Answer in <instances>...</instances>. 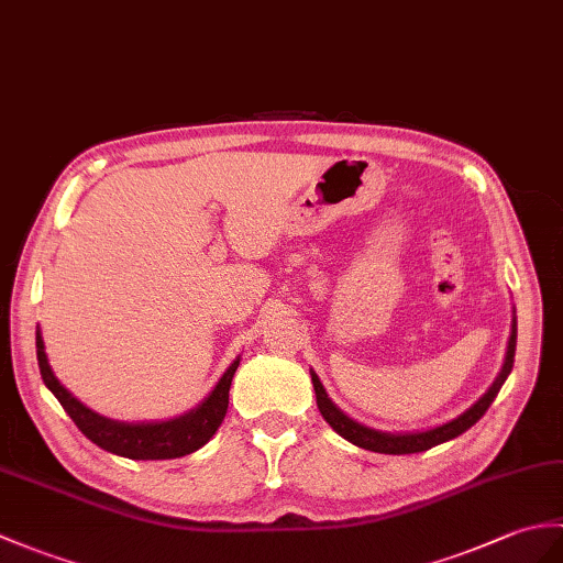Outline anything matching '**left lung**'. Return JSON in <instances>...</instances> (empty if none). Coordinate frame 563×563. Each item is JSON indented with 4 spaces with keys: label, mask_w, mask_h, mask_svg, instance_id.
<instances>
[{
    "label": "left lung",
    "mask_w": 563,
    "mask_h": 563,
    "mask_svg": "<svg viewBox=\"0 0 563 563\" xmlns=\"http://www.w3.org/2000/svg\"><path fill=\"white\" fill-rule=\"evenodd\" d=\"M516 338H518V329H516V321H514V331H511V341H508V352H506L504 369H501L499 376H496V382L489 386L487 394L473 405V408L465 410L461 417H455V420L441 424L437 429L417 431V434H384V431L362 427L360 422L350 420L347 415H343L341 410L335 408V405L329 400V396H325V390H323V386L319 382V376L311 374V384H313V390H317L319 412L323 415V420L338 431V434H341L343 439H347L350 443H355V446H360L364 451L388 453V455H405V453L429 451L431 446H437V443H443V441H451L455 437H461L463 431H467L470 427H473L479 420L482 415L487 412V408L494 402L496 394H499V390H501L506 376L511 374V369H514Z\"/></svg>",
    "instance_id": "left-lung-1"
}]
</instances>
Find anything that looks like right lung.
<instances>
[{"instance_id":"add662e5","label":"right lung","mask_w":563,"mask_h":563,"mask_svg":"<svg viewBox=\"0 0 563 563\" xmlns=\"http://www.w3.org/2000/svg\"><path fill=\"white\" fill-rule=\"evenodd\" d=\"M35 347H37V367H41L43 382L52 394L57 396L62 408L67 410L74 424L81 429L84 434L96 443V446L117 455H124V459H132V461H167V459H179V455L199 451L203 443L216 434L222 417L228 412L230 384H232L234 372L240 367V360H234L230 364V369L222 374L218 386L213 388V394L208 396L199 408L177 417V420L151 422V424H124L88 410L84 402H78L69 390L57 382V376L52 374L45 357L41 331L35 333Z\"/></svg>"}]
</instances>
